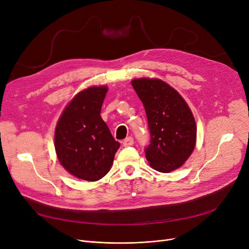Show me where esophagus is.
Segmentation results:
<instances>
[{
    "label": "esophagus",
    "mask_w": 249,
    "mask_h": 249,
    "mask_svg": "<svg viewBox=\"0 0 249 249\" xmlns=\"http://www.w3.org/2000/svg\"><path fill=\"white\" fill-rule=\"evenodd\" d=\"M133 144H134V139L131 136L125 138L124 141H123V145L124 146H130V145H133Z\"/></svg>",
    "instance_id": "obj_1"
}]
</instances>
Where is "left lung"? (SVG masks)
Returning <instances> with one entry per match:
<instances>
[{
	"instance_id": "8db88e82",
	"label": "left lung",
	"mask_w": 249,
	"mask_h": 249,
	"mask_svg": "<svg viewBox=\"0 0 249 249\" xmlns=\"http://www.w3.org/2000/svg\"><path fill=\"white\" fill-rule=\"evenodd\" d=\"M132 86L147 116L146 160L155 171L171 173L186 162L195 148L197 126L193 113L178 91L159 78H137Z\"/></svg>"
}]
</instances>
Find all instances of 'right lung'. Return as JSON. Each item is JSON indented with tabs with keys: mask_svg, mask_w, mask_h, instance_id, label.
<instances>
[{
	"mask_svg": "<svg viewBox=\"0 0 249 249\" xmlns=\"http://www.w3.org/2000/svg\"><path fill=\"white\" fill-rule=\"evenodd\" d=\"M108 88L91 87L80 91L65 107L55 128L57 159L77 178L99 180L113 164L120 143L101 117Z\"/></svg>",
	"mask_w": 249,
	"mask_h": 249,
	"instance_id": "right-lung-1",
	"label": "right lung"
}]
</instances>
